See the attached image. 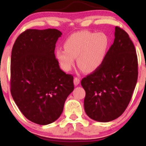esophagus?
I'll use <instances>...</instances> for the list:
<instances>
[{"mask_svg": "<svg viewBox=\"0 0 146 146\" xmlns=\"http://www.w3.org/2000/svg\"><path fill=\"white\" fill-rule=\"evenodd\" d=\"M73 82H74L75 85L77 86V85H78V84H80V78H77V77H75L74 80H73Z\"/></svg>", "mask_w": 146, "mask_h": 146, "instance_id": "1", "label": "esophagus"}]
</instances>
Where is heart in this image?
Returning a JSON list of instances; mask_svg holds the SVG:
<instances>
[{
	"mask_svg": "<svg viewBox=\"0 0 146 146\" xmlns=\"http://www.w3.org/2000/svg\"><path fill=\"white\" fill-rule=\"evenodd\" d=\"M109 46V38L105 33L80 31L67 38L64 44L65 50H56L55 57L65 71L71 69L77 58L81 69L91 73L104 62Z\"/></svg>",
	"mask_w": 146,
	"mask_h": 146,
	"instance_id": "heart-1",
	"label": "heart"
}]
</instances>
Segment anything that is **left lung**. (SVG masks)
Returning a JSON list of instances; mask_svg holds the SVG:
<instances>
[{
    "mask_svg": "<svg viewBox=\"0 0 146 146\" xmlns=\"http://www.w3.org/2000/svg\"><path fill=\"white\" fill-rule=\"evenodd\" d=\"M114 36L100 66L81 81L86 92V113L99 122L111 121L123 114L138 78V60L132 40L117 26Z\"/></svg>",
    "mask_w": 146,
    "mask_h": 146,
    "instance_id": "1",
    "label": "left lung"
}]
</instances>
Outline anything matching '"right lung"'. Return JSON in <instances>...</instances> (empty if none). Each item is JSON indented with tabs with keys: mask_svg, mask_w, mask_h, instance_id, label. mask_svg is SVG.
I'll use <instances>...</instances> for the list:
<instances>
[{
	"mask_svg": "<svg viewBox=\"0 0 146 146\" xmlns=\"http://www.w3.org/2000/svg\"><path fill=\"white\" fill-rule=\"evenodd\" d=\"M62 35L57 29H29L12 48V96L25 118L42 125L60 117L74 89L73 77L60 69L55 58V44Z\"/></svg>",
	"mask_w": 146,
	"mask_h": 146,
	"instance_id": "obj_1",
	"label": "right lung"
}]
</instances>
